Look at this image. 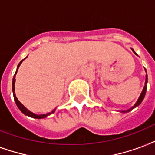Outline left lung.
I'll return each instance as SVG.
<instances>
[{"mask_svg":"<svg viewBox=\"0 0 155 155\" xmlns=\"http://www.w3.org/2000/svg\"><path fill=\"white\" fill-rule=\"evenodd\" d=\"M133 50V51H134V53H135V51H134V49H132ZM137 55V53H135ZM146 89H147V75L146 76V82H145V86H144V88L143 90H142V92L141 93V95H140V97L138 98V99H137V103L135 104H134V107H132L131 108L129 109V110H127V111H122V112H128V111H131V110H133V109L134 108V107H137L138 105H140L141 104V103L142 102V100L144 99V97H145V95H146Z\"/></svg>","mask_w":155,"mask_h":155,"instance_id":"obj_1","label":"left lung"}]
</instances>
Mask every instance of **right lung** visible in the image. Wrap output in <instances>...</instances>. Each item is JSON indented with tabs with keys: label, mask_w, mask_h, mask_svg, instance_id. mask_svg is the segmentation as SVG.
I'll list each match as a JSON object with an SVG mask.
<instances>
[{
	"label": "right lung",
	"mask_w": 155,
	"mask_h": 155,
	"mask_svg": "<svg viewBox=\"0 0 155 155\" xmlns=\"http://www.w3.org/2000/svg\"><path fill=\"white\" fill-rule=\"evenodd\" d=\"M25 59H23V60H21V61H20V63H19L18 65V67H17L16 73H15V74H14V78H13V82H12V91H13V94H14V100H15V103H16L17 106H18V107L19 108V110H20V111H21V112L24 114V115H26V116H30V117H32V118H35V119L45 118V117H47V116H49V115H51V114L54 113V112H55V111H56V109H54L53 111H51V112H49V113L42 114V115H36V114L33 113V112H31V111H29L28 109L26 108V107H24L23 105H22V104H21V103L18 101V99H17L16 95H15V92H14V91H15V89H14V84H15V76H16L17 72H18V69L19 66H20V64H21V62H22V61H23Z\"/></svg>",
	"instance_id": "add662e5"
}]
</instances>
